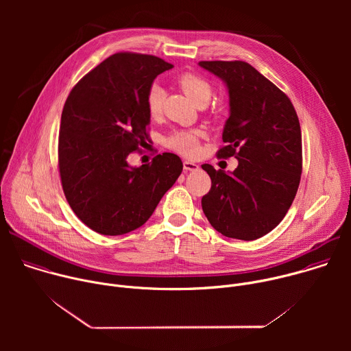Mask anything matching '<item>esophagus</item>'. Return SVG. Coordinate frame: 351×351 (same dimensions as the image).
I'll return each instance as SVG.
<instances>
[{"label": "esophagus", "instance_id": "obj_1", "mask_svg": "<svg viewBox=\"0 0 351 351\" xmlns=\"http://www.w3.org/2000/svg\"><path fill=\"white\" fill-rule=\"evenodd\" d=\"M183 169H184L186 172H189V171H197V169H198V165H197L195 162H191V161H184V162H183Z\"/></svg>", "mask_w": 351, "mask_h": 351}]
</instances>
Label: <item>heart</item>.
Listing matches in <instances>:
<instances>
[{
	"label": "heart",
	"instance_id": "1",
	"mask_svg": "<svg viewBox=\"0 0 351 351\" xmlns=\"http://www.w3.org/2000/svg\"><path fill=\"white\" fill-rule=\"evenodd\" d=\"M178 84L194 106L202 104V103L207 104V101L213 94L211 84L204 77L198 75L184 73L178 79ZM161 101H162V90L158 86H154L152 90H149V94H148L149 114L152 115L160 114ZM197 137H198V132H180L172 136L168 144L180 154L194 156L198 145Z\"/></svg>",
	"mask_w": 351,
	"mask_h": 351
}]
</instances>
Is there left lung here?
I'll list each match as a JSON object with an SVG mask.
<instances>
[{"instance_id":"obj_1","label":"left lung","mask_w":351,"mask_h":351,"mask_svg":"<svg viewBox=\"0 0 351 351\" xmlns=\"http://www.w3.org/2000/svg\"><path fill=\"white\" fill-rule=\"evenodd\" d=\"M229 95V118L218 157L239 161L233 172L202 168L211 190L203 211L219 233L254 240L275 229L289 211L302 176V129L285 93L243 61H202Z\"/></svg>"}]
</instances>
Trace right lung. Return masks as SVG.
<instances>
[{
    "instance_id": "add662e5",
    "label": "right lung",
    "mask_w": 351,
    "mask_h": 351,
    "mask_svg": "<svg viewBox=\"0 0 351 351\" xmlns=\"http://www.w3.org/2000/svg\"><path fill=\"white\" fill-rule=\"evenodd\" d=\"M173 65L154 56L118 53L71 91L60 128L58 161L65 197L97 233L118 236L140 228L182 173L172 153L132 167L128 157L148 140V94Z\"/></svg>"
}]
</instances>
